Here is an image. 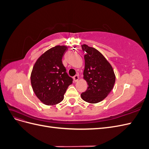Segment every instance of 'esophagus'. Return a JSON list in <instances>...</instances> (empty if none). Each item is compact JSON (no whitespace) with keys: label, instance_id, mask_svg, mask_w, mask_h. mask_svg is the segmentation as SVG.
Masks as SVG:
<instances>
[{"label":"esophagus","instance_id":"34e87169","mask_svg":"<svg viewBox=\"0 0 149 149\" xmlns=\"http://www.w3.org/2000/svg\"><path fill=\"white\" fill-rule=\"evenodd\" d=\"M73 79H74V82H77L78 81V79H79V76H78V75H75L74 77H73Z\"/></svg>","mask_w":149,"mask_h":149}]
</instances>
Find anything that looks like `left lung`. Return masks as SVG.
Wrapping results in <instances>:
<instances>
[{
    "label": "left lung",
    "instance_id": "8db88e82",
    "mask_svg": "<svg viewBox=\"0 0 149 149\" xmlns=\"http://www.w3.org/2000/svg\"><path fill=\"white\" fill-rule=\"evenodd\" d=\"M85 67L83 78L88 87L81 94L84 101L89 103L100 102L105 99L114 87L116 76L112 66L102 54L93 47L83 45Z\"/></svg>",
    "mask_w": 149,
    "mask_h": 149
}]
</instances>
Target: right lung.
Returning <instances> with one entry per match:
<instances>
[{
	"label": "right lung",
	"instance_id": "obj_1",
	"mask_svg": "<svg viewBox=\"0 0 149 149\" xmlns=\"http://www.w3.org/2000/svg\"><path fill=\"white\" fill-rule=\"evenodd\" d=\"M67 47L57 45L40 56L33 67L31 84L35 95L43 104L53 106L61 102L73 79L63 65Z\"/></svg>",
	"mask_w": 149,
	"mask_h": 149
}]
</instances>
